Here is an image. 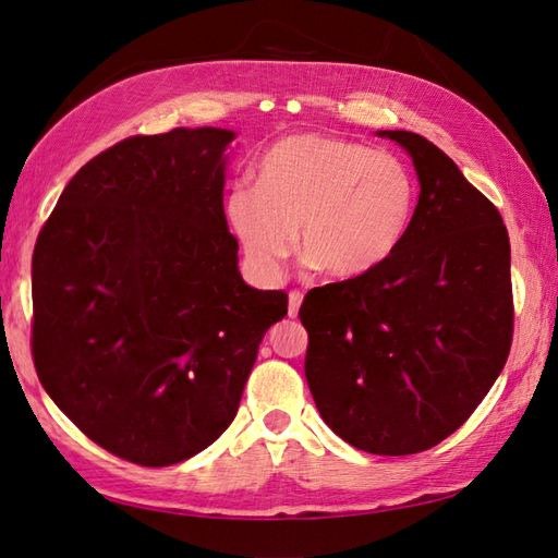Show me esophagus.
Segmentation results:
<instances>
[{
	"label": "esophagus",
	"mask_w": 558,
	"mask_h": 558,
	"mask_svg": "<svg viewBox=\"0 0 558 558\" xmlns=\"http://www.w3.org/2000/svg\"><path fill=\"white\" fill-rule=\"evenodd\" d=\"M302 300H304V294H302L300 290H292V292H290V304H288V314H290V318H298V314H300V306H302Z\"/></svg>",
	"instance_id": "esophagus-1"
}]
</instances>
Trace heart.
I'll list each match as a JSON object with an SVG mask.
<instances>
[{
  "mask_svg": "<svg viewBox=\"0 0 558 558\" xmlns=\"http://www.w3.org/2000/svg\"><path fill=\"white\" fill-rule=\"evenodd\" d=\"M417 206V182L388 150L328 134H292L236 182L225 216L260 276H276L302 228V254L330 278H360L396 254Z\"/></svg>",
  "mask_w": 558,
  "mask_h": 558,
  "instance_id": "b5f03b06",
  "label": "heart"
}]
</instances>
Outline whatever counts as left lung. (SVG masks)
<instances>
[{"instance_id": "8db88e82", "label": "left lung", "mask_w": 558, "mask_h": 558, "mask_svg": "<svg viewBox=\"0 0 558 558\" xmlns=\"http://www.w3.org/2000/svg\"><path fill=\"white\" fill-rule=\"evenodd\" d=\"M410 153L420 201L376 270L306 294L304 374L324 422L376 456L441 444L489 393L513 342L511 244L492 201L432 141Z\"/></svg>"}]
</instances>
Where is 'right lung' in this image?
<instances>
[{"label":"right lung","mask_w":558,"mask_h":558,"mask_svg":"<svg viewBox=\"0 0 558 558\" xmlns=\"http://www.w3.org/2000/svg\"><path fill=\"white\" fill-rule=\"evenodd\" d=\"M228 129L129 136L71 177L33 252V364L112 456L165 468L232 424L282 290L248 288L222 208Z\"/></svg>","instance_id":"right-lung-1"}]
</instances>
